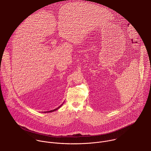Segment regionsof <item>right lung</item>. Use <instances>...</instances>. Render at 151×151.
<instances>
[{
  "mask_svg": "<svg viewBox=\"0 0 151 151\" xmlns=\"http://www.w3.org/2000/svg\"><path fill=\"white\" fill-rule=\"evenodd\" d=\"M62 104H61V105H60L59 107H58L57 108H56V109H54V110H52V111H47V112H45V113H46V112H47V113H48V112H54V111H56V110H58V109L60 108V107L62 106Z\"/></svg>",
  "mask_w": 151,
  "mask_h": 151,
  "instance_id": "1",
  "label": "right lung"
}]
</instances>
